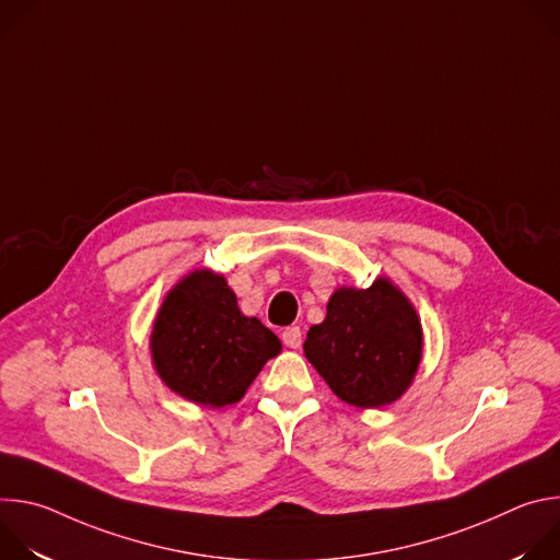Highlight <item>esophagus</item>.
<instances>
[{"instance_id":"1","label":"esophagus","mask_w":560,"mask_h":560,"mask_svg":"<svg viewBox=\"0 0 560 560\" xmlns=\"http://www.w3.org/2000/svg\"><path fill=\"white\" fill-rule=\"evenodd\" d=\"M281 339H283V343L288 346V348H299L301 346V328H296V326H290V328H285L283 332H281Z\"/></svg>"}]
</instances>
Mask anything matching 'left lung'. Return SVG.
I'll return each instance as SVG.
<instances>
[{
  "label": "left lung",
  "mask_w": 560,
  "mask_h": 560,
  "mask_svg": "<svg viewBox=\"0 0 560 560\" xmlns=\"http://www.w3.org/2000/svg\"><path fill=\"white\" fill-rule=\"evenodd\" d=\"M303 350L341 401L381 408L412 383L423 335L412 303L387 279H376L368 290H337L326 322L310 328Z\"/></svg>",
  "instance_id": "left-lung-1"
}]
</instances>
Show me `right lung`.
<instances>
[{
	"instance_id": "add662e5",
	"label": "right lung",
	"mask_w": 560,
	"mask_h": 560,
	"mask_svg": "<svg viewBox=\"0 0 560 560\" xmlns=\"http://www.w3.org/2000/svg\"><path fill=\"white\" fill-rule=\"evenodd\" d=\"M150 348L159 376L173 392L223 408L246 394L281 341L259 318L242 314L223 277L199 270L166 296Z\"/></svg>"
}]
</instances>
